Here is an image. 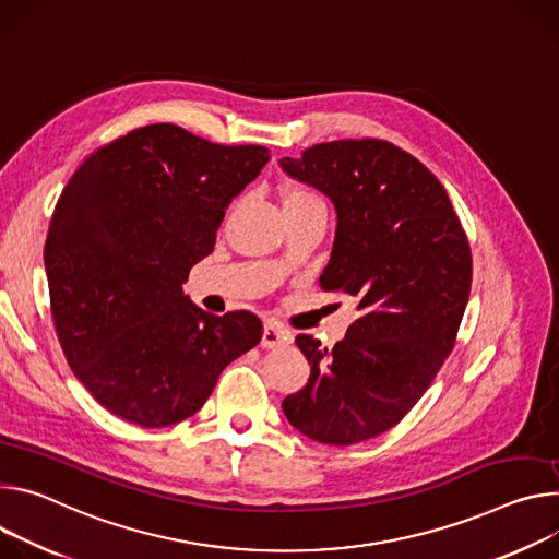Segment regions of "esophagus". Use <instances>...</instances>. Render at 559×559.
Listing matches in <instances>:
<instances>
[{
    "label": "esophagus",
    "instance_id": "esophagus-1",
    "mask_svg": "<svg viewBox=\"0 0 559 559\" xmlns=\"http://www.w3.org/2000/svg\"><path fill=\"white\" fill-rule=\"evenodd\" d=\"M290 342V333L284 331L280 324L275 322H266L264 324V333H262V346L264 348H277Z\"/></svg>",
    "mask_w": 559,
    "mask_h": 559
}]
</instances>
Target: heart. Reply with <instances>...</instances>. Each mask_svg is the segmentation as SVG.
<instances>
[{
  "label": "heart",
  "instance_id": "b5f03b06",
  "mask_svg": "<svg viewBox=\"0 0 559 559\" xmlns=\"http://www.w3.org/2000/svg\"><path fill=\"white\" fill-rule=\"evenodd\" d=\"M311 204H322L320 195L306 186L290 183L282 191V206L284 209H299V206H311Z\"/></svg>",
  "mask_w": 559,
  "mask_h": 559
}]
</instances>
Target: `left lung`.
<instances>
[{"instance_id":"obj_1","label":"left lung","mask_w":559,"mask_h":559,"mask_svg":"<svg viewBox=\"0 0 559 559\" xmlns=\"http://www.w3.org/2000/svg\"><path fill=\"white\" fill-rule=\"evenodd\" d=\"M280 166L333 202L320 286L348 293L359 311L333 350L297 335L311 378L282 408L306 438L357 444L393 428L453 350L473 277L468 239L438 177L389 142H326Z\"/></svg>"}]
</instances>
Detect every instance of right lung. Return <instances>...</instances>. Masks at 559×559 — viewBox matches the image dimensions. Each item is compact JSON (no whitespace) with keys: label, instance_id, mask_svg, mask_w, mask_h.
I'll list each match as a JSON object with an SVG mask.
<instances>
[{"label":"right lung","instance_id":"right-lung-1","mask_svg":"<svg viewBox=\"0 0 559 559\" xmlns=\"http://www.w3.org/2000/svg\"><path fill=\"white\" fill-rule=\"evenodd\" d=\"M271 159L151 123L93 153L61 193L44 266L69 366L112 415L162 428L195 415L222 370L262 340L248 311L183 295L233 198Z\"/></svg>","mask_w":559,"mask_h":559}]
</instances>
